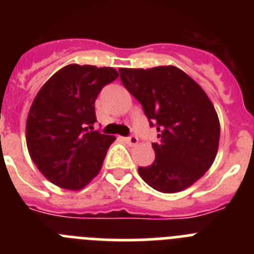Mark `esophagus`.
<instances>
[{"label": "esophagus", "mask_w": 254, "mask_h": 254, "mask_svg": "<svg viewBox=\"0 0 254 254\" xmlns=\"http://www.w3.org/2000/svg\"><path fill=\"white\" fill-rule=\"evenodd\" d=\"M125 140L126 142L128 143V145H131V146H134V145H137L138 143V138L136 137V136H133V134H132V136H128V137H126Z\"/></svg>", "instance_id": "obj_1"}]
</instances>
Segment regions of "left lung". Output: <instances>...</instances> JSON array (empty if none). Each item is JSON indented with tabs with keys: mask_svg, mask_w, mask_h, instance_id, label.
<instances>
[{
	"mask_svg": "<svg viewBox=\"0 0 254 254\" xmlns=\"http://www.w3.org/2000/svg\"><path fill=\"white\" fill-rule=\"evenodd\" d=\"M121 81L142 105L159 142L155 160L138 168L150 187L176 193L210 169L217 154L220 122L202 87L176 66L120 68Z\"/></svg>",
	"mask_w": 254,
	"mask_h": 254,
	"instance_id": "8db88e82",
	"label": "left lung"
}]
</instances>
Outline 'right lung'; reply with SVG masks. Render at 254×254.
Masks as SVG:
<instances>
[{"label":"right lung","mask_w":254,"mask_h":254,"mask_svg":"<svg viewBox=\"0 0 254 254\" xmlns=\"http://www.w3.org/2000/svg\"><path fill=\"white\" fill-rule=\"evenodd\" d=\"M117 77L113 67L73 64L38 91L26 120V145L31 160L53 185L78 190L102 169L116 137L91 131L95 100Z\"/></svg>","instance_id":"1"}]
</instances>
